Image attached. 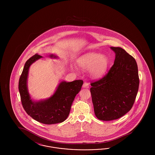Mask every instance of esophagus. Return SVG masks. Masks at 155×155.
I'll list each match as a JSON object with an SVG mask.
<instances>
[{
	"mask_svg": "<svg viewBox=\"0 0 155 155\" xmlns=\"http://www.w3.org/2000/svg\"><path fill=\"white\" fill-rule=\"evenodd\" d=\"M89 87V84L88 82H85L83 84V87L85 88H88Z\"/></svg>",
	"mask_w": 155,
	"mask_h": 155,
	"instance_id": "1",
	"label": "esophagus"
}]
</instances>
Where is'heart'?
<instances>
[{"mask_svg": "<svg viewBox=\"0 0 155 155\" xmlns=\"http://www.w3.org/2000/svg\"><path fill=\"white\" fill-rule=\"evenodd\" d=\"M109 59L104 55L89 53L78 60V65L83 69H91V73L95 78L102 76L109 65Z\"/></svg>", "mask_w": 155, "mask_h": 155, "instance_id": "1", "label": "heart"}]
</instances>
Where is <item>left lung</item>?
I'll list each match as a JSON object with an SVG mask.
<instances>
[{
	"mask_svg": "<svg viewBox=\"0 0 155 155\" xmlns=\"http://www.w3.org/2000/svg\"><path fill=\"white\" fill-rule=\"evenodd\" d=\"M114 64L102 78L92 81L90 91L96 117L103 121L116 120L131 109L140 84L137 62L119 47Z\"/></svg>",
	"mask_w": 155,
	"mask_h": 155,
	"instance_id": "1",
	"label": "left lung"
}]
</instances>
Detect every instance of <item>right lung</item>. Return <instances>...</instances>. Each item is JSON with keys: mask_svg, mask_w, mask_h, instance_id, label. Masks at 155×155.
I'll list each match as a JSON object with an SVG mask.
<instances>
[{"mask_svg": "<svg viewBox=\"0 0 155 155\" xmlns=\"http://www.w3.org/2000/svg\"><path fill=\"white\" fill-rule=\"evenodd\" d=\"M50 56L56 58L53 54H51ZM41 58V56L35 54L25 62L24 67L18 82L22 107L29 116L39 123L45 124L60 123L68 116L72 103L76 95L81 90L83 81L79 80L70 82L63 81L49 99L38 102L32 101L27 86L28 70L32 63Z\"/></svg>", "mask_w": 155, "mask_h": 155, "instance_id": "add662e5", "label": "right lung"}]
</instances>
